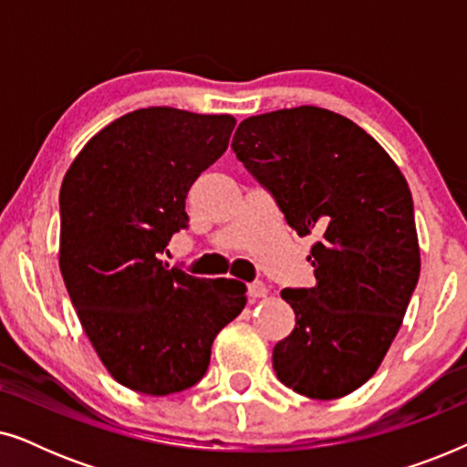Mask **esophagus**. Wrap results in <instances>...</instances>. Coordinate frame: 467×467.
Segmentation results:
<instances>
[{"instance_id": "34e87169", "label": "esophagus", "mask_w": 467, "mask_h": 467, "mask_svg": "<svg viewBox=\"0 0 467 467\" xmlns=\"http://www.w3.org/2000/svg\"><path fill=\"white\" fill-rule=\"evenodd\" d=\"M267 293H270V289H267V285L261 283V280H254V283L248 285V296H251L253 299L265 297Z\"/></svg>"}]
</instances>
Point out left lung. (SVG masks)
I'll return each instance as SVG.
<instances>
[{"mask_svg":"<svg viewBox=\"0 0 467 467\" xmlns=\"http://www.w3.org/2000/svg\"><path fill=\"white\" fill-rule=\"evenodd\" d=\"M232 149L289 227L318 235L317 285L280 293L296 329L274 347V372L306 398H344L379 369L419 283L406 178L359 125L317 106L244 119Z\"/></svg>","mask_w":467,"mask_h":467,"instance_id":"8db88e82","label":"left lung"}]
</instances>
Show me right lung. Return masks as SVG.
I'll return each mask as SVG.
<instances>
[{"instance_id": "1", "label": "right lung", "mask_w": 467, "mask_h": 467, "mask_svg": "<svg viewBox=\"0 0 467 467\" xmlns=\"http://www.w3.org/2000/svg\"><path fill=\"white\" fill-rule=\"evenodd\" d=\"M232 114L140 108L88 140L63 178L59 267L82 329L112 379L170 395L203 379L246 286L170 267L191 184L227 150Z\"/></svg>"}]
</instances>
